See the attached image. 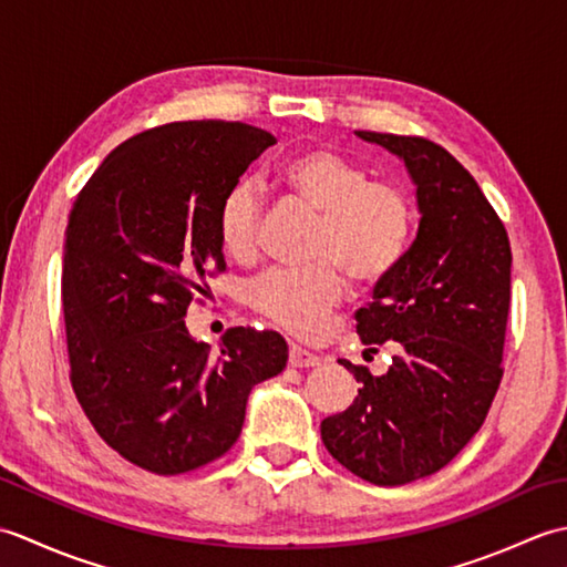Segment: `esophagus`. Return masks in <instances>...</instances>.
<instances>
[{"mask_svg": "<svg viewBox=\"0 0 567 567\" xmlns=\"http://www.w3.org/2000/svg\"><path fill=\"white\" fill-rule=\"evenodd\" d=\"M319 355H315V353H309L307 348H302V346H297V343H292L290 346V365L292 368H311V365H319Z\"/></svg>", "mask_w": 567, "mask_h": 567, "instance_id": "esophagus-1", "label": "esophagus"}]
</instances>
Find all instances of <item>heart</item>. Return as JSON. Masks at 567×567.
Returning a JSON list of instances; mask_svg holds the SVG:
<instances>
[{
  "label": "heart",
  "mask_w": 567,
  "mask_h": 567,
  "mask_svg": "<svg viewBox=\"0 0 567 567\" xmlns=\"http://www.w3.org/2000/svg\"><path fill=\"white\" fill-rule=\"evenodd\" d=\"M282 197L317 216L305 270H270L248 287L250 307L299 336H317L341 305L348 280L378 287L400 268L412 244L416 209L409 192L372 179L368 167L327 146L292 153L277 167ZM262 207L252 183L238 179L216 209V236L236 260L260 246Z\"/></svg>",
  "instance_id": "b5f03b06"
}]
</instances>
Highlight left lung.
I'll list each match as a JSON object with an SVG mask.
<instances>
[{"instance_id": "1", "label": "left lung", "mask_w": 567, "mask_h": 567, "mask_svg": "<svg viewBox=\"0 0 567 567\" xmlns=\"http://www.w3.org/2000/svg\"><path fill=\"white\" fill-rule=\"evenodd\" d=\"M355 136L404 163L421 219L400 268L355 315L360 341H396L400 353L384 375L339 360L360 390L321 421V441L353 475L394 487L439 473L483 426L502 380L512 248L483 189L449 151L419 136Z\"/></svg>"}]
</instances>
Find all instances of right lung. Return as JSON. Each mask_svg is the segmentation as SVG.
I'll use <instances>...</instances> for the list:
<instances>
[{
  "mask_svg": "<svg viewBox=\"0 0 567 567\" xmlns=\"http://www.w3.org/2000/svg\"><path fill=\"white\" fill-rule=\"evenodd\" d=\"M240 122H175L124 141L72 204L63 246L70 380L126 461L158 475L207 465L236 443L258 382L287 365L275 331L228 329L219 353L185 315L224 270L216 209L272 146Z\"/></svg>",
  "mask_w": 567,
  "mask_h": 567,
  "instance_id": "right-lung-1",
  "label": "right lung"
}]
</instances>
